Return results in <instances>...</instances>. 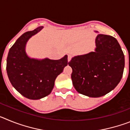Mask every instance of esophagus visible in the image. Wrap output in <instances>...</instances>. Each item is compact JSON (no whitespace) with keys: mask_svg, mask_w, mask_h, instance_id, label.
Wrapping results in <instances>:
<instances>
[{"mask_svg":"<svg viewBox=\"0 0 130 130\" xmlns=\"http://www.w3.org/2000/svg\"><path fill=\"white\" fill-rule=\"evenodd\" d=\"M72 58V55H71V54H69V55H68V61H70Z\"/></svg>","mask_w":130,"mask_h":130,"instance_id":"obj_1","label":"esophagus"}]
</instances>
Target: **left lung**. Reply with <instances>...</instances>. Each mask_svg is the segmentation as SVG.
Here are the masks:
<instances>
[{"instance_id":"obj_1","label":"left lung","mask_w":130,"mask_h":130,"mask_svg":"<svg viewBox=\"0 0 130 130\" xmlns=\"http://www.w3.org/2000/svg\"><path fill=\"white\" fill-rule=\"evenodd\" d=\"M95 52L76 56L68 62L75 90L85 96H104L117 86L124 68V55L117 39L99 34Z\"/></svg>"}]
</instances>
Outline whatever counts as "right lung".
<instances>
[{"label":"right lung","mask_w":130,"mask_h":130,"mask_svg":"<svg viewBox=\"0 0 130 130\" xmlns=\"http://www.w3.org/2000/svg\"><path fill=\"white\" fill-rule=\"evenodd\" d=\"M42 28L24 33L11 46L7 57L6 71L9 80L21 94L30 100H39L52 91L57 77L68 64V56L60 60L30 58L25 53L28 39Z\"/></svg>","instance_id":"obj_1"}]
</instances>
